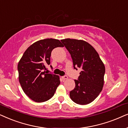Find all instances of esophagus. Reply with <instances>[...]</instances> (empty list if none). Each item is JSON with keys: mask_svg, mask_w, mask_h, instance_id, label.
Segmentation results:
<instances>
[{"mask_svg": "<svg viewBox=\"0 0 128 128\" xmlns=\"http://www.w3.org/2000/svg\"><path fill=\"white\" fill-rule=\"evenodd\" d=\"M62 78L64 80H67V79H68V76H62Z\"/></svg>", "mask_w": 128, "mask_h": 128, "instance_id": "34e87169", "label": "esophagus"}]
</instances>
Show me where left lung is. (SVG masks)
I'll return each instance as SVG.
<instances>
[{"label":"left lung","instance_id":"left-lung-1","mask_svg":"<svg viewBox=\"0 0 128 128\" xmlns=\"http://www.w3.org/2000/svg\"><path fill=\"white\" fill-rule=\"evenodd\" d=\"M61 41L71 54L74 68L82 69L78 80H74L76 86L70 92V98L77 104H88L102 90L104 64L96 51L88 42L71 38Z\"/></svg>","mask_w":128,"mask_h":128}]
</instances>
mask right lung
Returning <instances> with one entry per match:
<instances>
[{
    "mask_svg": "<svg viewBox=\"0 0 128 128\" xmlns=\"http://www.w3.org/2000/svg\"><path fill=\"white\" fill-rule=\"evenodd\" d=\"M64 47L59 40L46 38L28 47L18 63V80L24 92L36 102L52 98L60 84L58 76L47 74L52 50ZM52 67V66H50Z\"/></svg>",
    "mask_w": 128,
    "mask_h": 128,
    "instance_id": "right-lung-1",
    "label": "right lung"
}]
</instances>
